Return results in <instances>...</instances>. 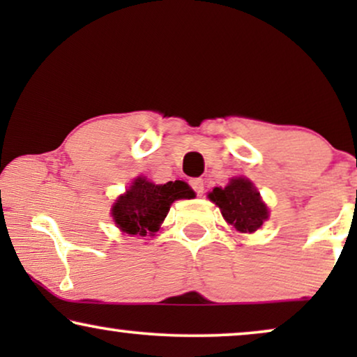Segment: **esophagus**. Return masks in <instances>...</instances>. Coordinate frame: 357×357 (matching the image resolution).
<instances>
[{
  "instance_id": "esophagus-1",
  "label": "esophagus",
  "mask_w": 357,
  "mask_h": 357,
  "mask_svg": "<svg viewBox=\"0 0 357 357\" xmlns=\"http://www.w3.org/2000/svg\"><path fill=\"white\" fill-rule=\"evenodd\" d=\"M190 185H192V188L197 192L198 197H202L203 192H204V182L203 178H192L190 180Z\"/></svg>"
}]
</instances>
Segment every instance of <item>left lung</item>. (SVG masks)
Listing matches in <instances>:
<instances>
[{
  "mask_svg": "<svg viewBox=\"0 0 357 357\" xmlns=\"http://www.w3.org/2000/svg\"><path fill=\"white\" fill-rule=\"evenodd\" d=\"M208 198L218 204L226 222L242 234L258 231L268 219L266 204L248 178H231L224 188H213Z\"/></svg>",
  "mask_w": 357,
  "mask_h": 357,
  "instance_id": "obj_1",
  "label": "left lung"
}]
</instances>
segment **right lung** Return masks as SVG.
<instances>
[{
    "instance_id": "add662e5",
    "label": "right lung",
    "mask_w": 357,
    "mask_h": 357,
    "mask_svg": "<svg viewBox=\"0 0 357 357\" xmlns=\"http://www.w3.org/2000/svg\"><path fill=\"white\" fill-rule=\"evenodd\" d=\"M195 192L182 180L155 185L146 177L135 178L131 187L116 198L112 218L121 232L130 236H154L175 199H192Z\"/></svg>"
}]
</instances>
